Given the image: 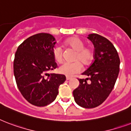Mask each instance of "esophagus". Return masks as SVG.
<instances>
[{
	"instance_id": "esophagus-1",
	"label": "esophagus",
	"mask_w": 131,
	"mask_h": 131,
	"mask_svg": "<svg viewBox=\"0 0 131 131\" xmlns=\"http://www.w3.org/2000/svg\"><path fill=\"white\" fill-rule=\"evenodd\" d=\"M71 79V77H66V80L67 81H69V80Z\"/></svg>"
}]
</instances>
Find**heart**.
Here are the masks:
<instances>
[{
	"instance_id": "obj_1",
	"label": "heart",
	"mask_w": 131,
	"mask_h": 131,
	"mask_svg": "<svg viewBox=\"0 0 131 131\" xmlns=\"http://www.w3.org/2000/svg\"><path fill=\"white\" fill-rule=\"evenodd\" d=\"M68 47L72 48L76 51L72 63H65L59 67V72L62 74L68 77L73 76L82 70L81 64H89L94 57V50L92 48L85 46V43L78 37H72L66 42ZM52 56L57 63H61L63 61V50L60 46L55 45L52 49Z\"/></svg>"
}]
</instances>
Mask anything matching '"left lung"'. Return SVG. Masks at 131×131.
Masks as SVG:
<instances>
[{"instance_id": "8db88e82", "label": "left lung", "mask_w": 131, "mask_h": 131, "mask_svg": "<svg viewBox=\"0 0 131 131\" xmlns=\"http://www.w3.org/2000/svg\"><path fill=\"white\" fill-rule=\"evenodd\" d=\"M88 38L94 46V59L88 70L82 73L89 78L79 79L80 85L74 90L73 96L77 104L92 109L102 104L114 88L120 60L115 48L109 39L96 33L90 34Z\"/></svg>"}]
</instances>
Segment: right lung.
<instances>
[{"mask_svg": "<svg viewBox=\"0 0 131 131\" xmlns=\"http://www.w3.org/2000/svg\"><path fill=\"white\" fill-rule=\"evenodd\" d=\"M55 40L49 33H37L25 39L15 54L14 73L17 86L23 97L37 107L53 102L59 87L66 79L63 74H47L57 67L52 56Z\"/></svg>", "mask_w": 131, "mask_h": 131, "instance_id": "right-lung-1", "label": "right lung"}]
</instances>
